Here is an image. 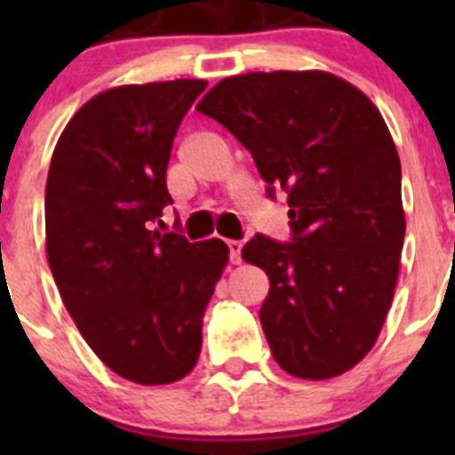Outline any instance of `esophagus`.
Masks as SVG:
<instances>
[{"label":"esophagus","mask_w":455,"mask_h":455,"mask_svg":"<svg viewBox=\"0 0 455 455\" xmlns=\"http://www.w3.org/2000/svg\"><path fill=\"white\" fill-rule=\"evenodd\" d=\"M228 248H230V262L241 264V241H228Z\"/></svg>","instance_id":"34e87169"}]
</instances>
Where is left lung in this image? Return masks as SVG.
Returning a JSON list of instances; mask_svg holds the SVG:
<instances>
[{
  "mask_svg": "<svg viewBox=\"0 0 455 455\" xmlns=\"http://www.w3.org/2000/svg\"><path fill=\"white\" fill-rule=\"evenodd\" d=\"M287 191L291 243L257 235L243 262L268 275L259 309L275 363L307 380L341 376L373 348L399 280L401 162L376 104L323 70L225 77L196 107Z\"/></svg>",
  "mask_w": 455,
  "mask_h": 455,
  "instance_id": "left-lung-1",
  "label": "left lung"
}]
</instances>
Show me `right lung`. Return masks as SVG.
<instances>
[{"instance_id":"right-lung-1","label":"right lung","mask_w":455,"mask_h":455,"mask_svg":"<svg viewBox=\"0 0 455 455\" xmlns=\"http://www.w3.org/2000/svg\"><path fill=\"white\" fill-rule=\"evenodd\" d=\"M204 86L175 79L98 92L66 124L47 172L45 248L63 305L92 353L139 385L191 373L230 259L220 239L150 230L172 203V139Z\"/></svg>"}]
</instances>
